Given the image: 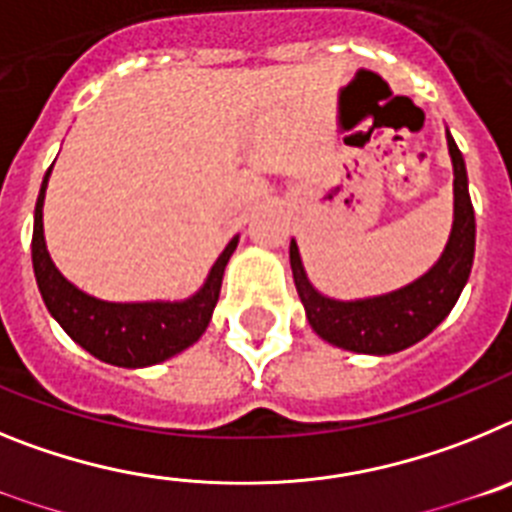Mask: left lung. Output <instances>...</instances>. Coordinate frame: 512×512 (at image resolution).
Wrapping results in <instances>:
<instances>
[{"label": "left lung", "instance_id": "left-lung-1", "mask_svg": "<svg viewBox=\"0 0 512 512\" xmlns=\"http://www.w3.org/2000/svg\"><path fill=\"white\" fill-rule=\"evenodd\" d=\"M446 143L454 166V223L438 261L415 282L384 295L336 300L323 295L310 282L300 248L292 238L289 266H292L297 295L305 307L307 323L323 341L354 354H397L402 348L423 341L454 310L472 271L477 228H474V207L469 200L467 166L449 130H446Z\"/></svg>", "mask_w": 512, "mask_h": 512}]
</instances>
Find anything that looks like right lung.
Returning <instances> with one entry per match:
<instances>
[{
    "label": "right lung",
    "mask_w": 512,
    "mask_h": 512,
    "mask_svg": "<svg viewBox=\"0 0 512 512\" xmlns=\"http://www.w3.org/2000/svg\"><path fill=\"white\" fill-rule=\"evenodd\" d=\"M51 169L45 171L38 202H35L33 271L45 307L56 318V323L69 333L71 341L79 343L94 359L112 366H125V369L161 364L200 341L220 297L225 266L241 235L230 238L212 269L207 271L202 287L184 300H99L63 277L45 246L43 202Z\"/></svg>",
    "instance_id": "obj_1"
}]
</instances>
